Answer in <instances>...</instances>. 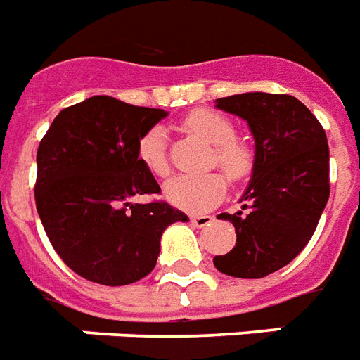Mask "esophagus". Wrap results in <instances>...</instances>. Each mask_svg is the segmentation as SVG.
Wrapping results in <instances>:
<instances>
[{
    "instance_id": "1",
    "label": "esophagus",
    "mask_w": 360,
    "mask_h": 360,
    "mask_svg": "<svg viewBox=\"0 0 360 360\" xmlns=\"http://www.w3.org/2000/svg\"><path fill=\"white\" fill-rule=\"evenodd\" d=\"M214 215H194V217H191V223H193L194 227H207V225H212L214 223Z\"/></svg>"
}]
</instances>
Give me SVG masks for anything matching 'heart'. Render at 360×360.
Returning a JSON list of instances; mask_svg holds the SVG:
<instances>
[{
	"label": "heart",
	"mask_w": 360,
	"mask_h": 360,
	"mask_svg": "<svg viewBox=\"0 0 360 360\" xmlns=\"http://www.w3.org/2000/svg\"><path fill=\"white\" fill-rule=\"evenodd\" d=\"M183 126L214 145V162L234 181L246 177L252 169V154L246 146L234 141L233 124L217 112L198 108L187 114ZM137 158L154 177H166L169 173L167 162V139L162 127H153L137 143ZM227 193V181L221 173L206 175H177L166 183L164 194L169 204L179 210L200 214L214 207Z\"/></svg>",
	"instance_id": "obj_1"
}]
</instances>
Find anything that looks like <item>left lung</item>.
Segmentation results:
<instances>
[{
    "label": "left lung",
    "instance_id": "8db88e82",
    "mask_svg": "<svg viewBox=\"0 0 360 360\" xmlns=\"http://www.w3.org/2000/svg\"><path fill=\"white\" fill-rule=\"evenodd\" d=\"M246 120L255 141L254 169L242 210L221 214L236 231V246L215 255L217 271L262 278L288 265L311 240L330 196L326 133L292 95L242 93L215 101Z\"/></svg>",
    "mask_w": 360,
    "mask_h": 360
}]
</instances>
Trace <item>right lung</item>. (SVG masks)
<instances>
[{"instance_id": "right-lung-1", "label": "right lung", "mask_w": 360, "mask_h": 360, "mask_svg": "<svg viewBox=\"0 0 360 360\" xmlns=\"http://www.w3.org/2000/svg\"><path fill=\"white\" fill-rule=\"evenodd\" d=\"M167 112L97 95L60 110L38 148L36 207L60 259L87 281L124 286L156 265L160 238L188 217L158 194L137 143Z\"/></svg>"}]
</instances>
